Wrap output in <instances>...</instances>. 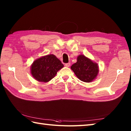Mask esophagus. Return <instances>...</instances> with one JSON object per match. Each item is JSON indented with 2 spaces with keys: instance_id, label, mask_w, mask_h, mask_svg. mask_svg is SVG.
<instances>
[{
  "instance_id": "1",
  "label": "esophagus",
  "mask_w": 131,
  "mask_h": 131,
  "mask_svg": "<svg viewBox=\"0 0 131 131\" xmlns=\"http://www.w3.org/2000/svg\"><path fill=\"white\" fill-rule=\"evenodd\" d=\"M65 66H66V67H69V66H70V63L69 62V63H65Z\"/></svg>"
}]
</instances>
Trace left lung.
<instances>
[{"label":"left lung","mask_w":131,"mask_h":131,"mask_svg":"<svg viewBox=\"0 0 131 131\" xmlns=\"http://www.w3.org/2000/svg\"><path fill=\"white\" fill-rule=\"evenodd\" d=\"M71 69L78 78L86 83L96 79L99 71L98 64L82 54L78 56L77 62L72 65Z\"/></svg>","instance_id":"1"}]
</instances>
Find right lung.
I'll list each match as a JSON object with an SVG mask.
<instances>
[{
    "instance_id": "obj_1",
    "label": "right lung",
    "mask_w": 131,
    "mask_h": 131,
    "mask_svg": "<svg viewBox=\"0 0 131 131\" xmlns=\"http://www.w3.org/2000/svg\"><path fill=\"white\" fill-rule=\"evenodd\" d=\"M63 67L61 61L54 54H48L38 58L31 66V74L40 82H48L53 78L57 71Z\"/></svg>"
}]
</instances>
